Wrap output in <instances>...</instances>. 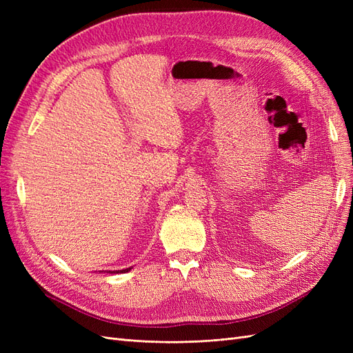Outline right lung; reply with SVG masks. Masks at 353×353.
<instances>
[{
	"label": "right lung",
	"instance_id": "obj_1",
	"mask_svg": "<svg viewBox=\"0 0 353 353\" xmlns=\"http://www.w3.org/2000/svg\"><path fill=\"white\" fill-rule=\"evenodd\" d=\"M131 268H128V270H122V271H113V272H116V274H119V272H128V271H130Z\"/></svg>",
	"mask_w": 353,
	"mask_h": 353
}]
</instances>
